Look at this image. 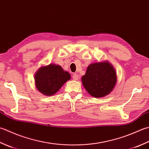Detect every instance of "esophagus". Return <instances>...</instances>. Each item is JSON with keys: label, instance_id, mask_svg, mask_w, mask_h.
Masks as SVG:
<instances>
[{"label": "esophagus", "instance_id": "obj_1", "mask_svg": "<svg viewBox=\"0 0 149 149\" xmlns=\"http://www.w3.org/2000/svg\"><path fill=\"white\" fill-rule=\"evenodd\" d=\"M73 79L74 80H78L79 79V76L77 74H74V75H73Z\"/></svg>", "mask_w": 149, "mask_h": 149}]
</instances>
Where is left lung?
<instances>
[{"label": "left lung", "instance_id": "1", "mask_svg": "<svg viewBox=\"0 0 149 149\" xmlns=\"http://www.w3.org/2000/svg\"><path fill=\"white\" fill-rule=\"evenodd\" d=\"M116 81L115 70L108 62L91 64L82 77L84 87L95 97H104L110 94L114 88Z\"/></svg>", "mask_w": 149, "mask_h": 149}]
</instances>
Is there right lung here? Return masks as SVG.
<instances>
[{"label":"right lung","instance_id":"right-lung-1","mask_svg":"<svg viewBox=\"0 0 149 149\" xmlns=\"http://www.w3.org/2000/svg\"><path fill=\"white\" fill-rule=\"evenodd\" d=\"M71 76L59 65L51 64L39 69L35 75L36 88L46 95L55 94Z\"/></svg>","mask_w":149,"mask_h":149}]
</instances>
